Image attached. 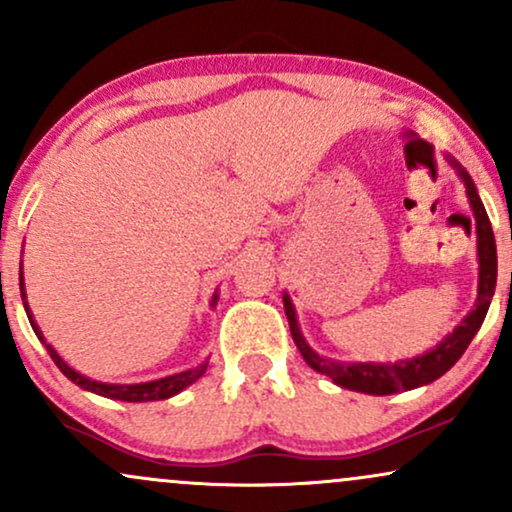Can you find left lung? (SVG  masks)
Returning <instances> with one entry per match:
<instances>
[{"label":"left lung","mask_w":512,"mask_h":512,"mask_svg":"<svg viewBox=\"0 0 512 512\" xmlns=\"http://www.w3.org/2000/svg\"><path fill=\"white\" fill-rule=\"evenodd\" d=\"M450 166L457 170L464 187H467L469 204L474 211V231H477V257H479V291H477V305L469 313L460 325L452 330L448 337L440 342L436 349H431L428 354H421L416 358H407V361L397 363H342L332 361V358L320 356L317 351L310 349V344L305 342L296 320V308H293L289 293H284V308L286 317H289L291 337L296 342L298 351L305 358L310 368L317 373L332 378V383L346 390L363 392V395H395V392L414 390V387L428 385L433 380H438L440 375L448 373V370L460 361V356L467 351L469 342L474 339V334L479 332L481 322H484L486 310H489L493 291H496V274H498V260H496V238H493V228L486 214L484 204H481L477 187H474L472 178L464 170L455 158H450Z\"/></svg>","instance_id":"8db88e82"}]
</instances>
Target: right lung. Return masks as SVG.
I'll use <instances>...</instances> for the list:
<instances>
[{
  "label": "right lung",
  "mask_w": 512,
  "mask_h": 512,
  "mask_svg": "<svg viewBox=\"0 0 512 512\" xmlns=\"http://www.w3.org/2000/svg\"><path fill=\"white\" fill-rule=\"evenodd\" d=\"M19 284H21V298H23V308H26V315L28 320H31V327L33 332L38 334L40 342L45 344V349H48V354L52 361H55V366L62 370L64 375H67L69 380H72L74 385L84 387L88 392H96V395L101 397H108V399H120V402H158V399H168L173 395H178V392L185 390V387H190L195 380H199L204 375V370H207L209 361L199 363V366L190 368V370H182V373H175V375H168V378H161V380H151V383H134V385H113V383H98V380H91L86 378V375L76 373L74 368H69L67 363L62 361V356L57 354L52 346L45 342L43 332H40V327L35 325L33 320V313L31 308H28V301H26V291H23V272L19 274ZM219 303V293H214V298H211V308Z\"/></svg>",
  "instance_id": "obj_1"
}]
</instances>
